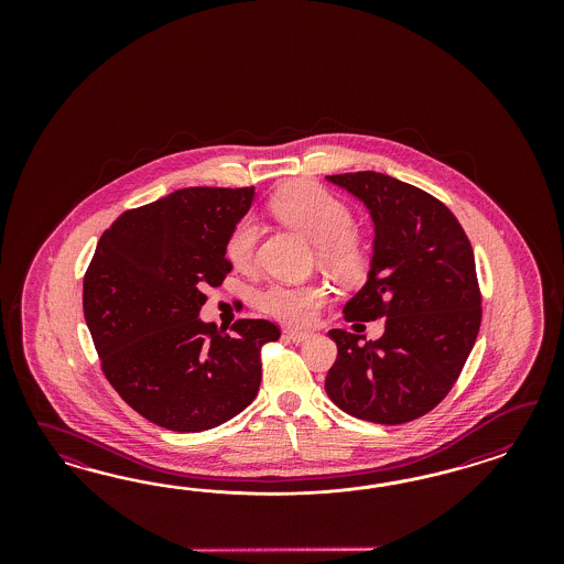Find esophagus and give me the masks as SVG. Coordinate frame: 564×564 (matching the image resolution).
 <instances>
[{"mask_svg":"<svg viewBox=\"0 0 564 564\" xmlns=\"http://www.w3.org/2000/svg\"><path fill=\"white\" fill-rule=\"evenodd\" d=\"M285 335H288V339L293 343H304L312 337V333H307V330H297V328H288V330H285Z\"/></svg>","mask_w":564,"mask_h":564,"instance_id":"esophagus-1","label":"esophagus"}]
</instances>
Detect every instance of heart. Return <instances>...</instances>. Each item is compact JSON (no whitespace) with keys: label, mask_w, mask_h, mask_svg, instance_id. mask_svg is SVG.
I'll return each instance as SVG.
<instances>
[{"label":"heart","mask_w":564,"mask_h":564,"mask_svg":"<svg viewBox=\"0 0 564 564\" xmlns=\"http://www.w3.org/2000/svg\"><path fill=\"white\" fill-rule=\"evenodd\" d=\"M271 210L279 221L285 223L316 246L321 264L330 273L351 279L366 269L370 258L368 241L351 225V210L326 189L307 182L291 184L274 194ZM257 241V223L252 219L239 221L227 241L229 262L239 271L250 269L254 262ZM326 300L328 290L321 283H271L260 293V307L290 325H307L314 321L316 312L325 306Z\"/></svg>","instance_id":"obj_1"}]
</instances>
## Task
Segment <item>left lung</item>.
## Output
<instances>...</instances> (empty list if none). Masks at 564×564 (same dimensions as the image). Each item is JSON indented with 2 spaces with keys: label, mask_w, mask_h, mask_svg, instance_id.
<instances>
[{
  "label": "left lung",
  "mask_w": 564,
  "mask_h": 564,
  "mask_svg": "<svg viewBox=\"0 0 564 564\" xmlns=\"http://www.w3.org/2000/svg\"><path fill=\"white\" fill-rule=\"evenodd\" d=\"M326 182L358 198L375 225L368 279L343 307L345 321L384 318L376 341L328 330L337 361L326 394L359 420L405 424L443 401L478 337L474 250L455 215L424 189L376 171Z\"/></svg>",
  "instance_id": "8db88e82"
}]
</instances>
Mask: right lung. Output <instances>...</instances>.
Segmentation results:
<instances>
[{"instance_id":"add662e5","label":"right lung","mask_w":564,"mask_h":564,"mask_svg":"<svg viewBox=\"0 0 564 564\" xmlns=\"http://www.w3.org/2000/svg\"><path fill=\"white\" fill-rule=\"evenodd\" d=\"M254 188L175 189L126 210L102 234L85 274V321L102 372L142 417L173 432L221 426L260 387V349L281 337L243 318L221 333L200 321L219 288L236 225Z\"/></svg>"}]
</instances>
